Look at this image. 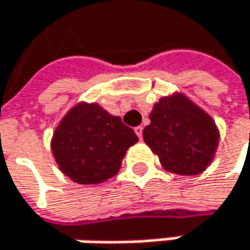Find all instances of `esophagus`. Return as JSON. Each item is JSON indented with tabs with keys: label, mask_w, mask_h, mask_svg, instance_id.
Listing matches in <instances>:
<instances>
[{
	"label": "esophagus",
	"mask_w": 250,
	"mask_h": 250,
	"mask_svg": "<svg viewBox=\"0 0 250 250\" xmlns=\"http://www.w3.org/2000/svg\"><path fill=\"white\" fill-rule=\"evenodd\" d=\"M142 130H144V127H142V126H138V127H135V133L138 135V138H139V139L142 138Z\"/></svg>",
	"instance_id": "esophagus-1"
}]
</instances>
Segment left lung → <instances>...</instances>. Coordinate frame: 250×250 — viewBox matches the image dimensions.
I'll use <instances>...</instances> for the list:
<instances>
[{
	"label": "left lung",
	"instance_id": "1",
	"mask_svg": "<svg viewBox=\"0 0 250 250\" xmlns=\"http://www.w3.org/2000/svg\"><path fill=\"white\" fill-rule=\"evenodd\" d=\"M142 136L163 168L180 175L203 172L214 156L219 133L213 120L185 96L162 97Z\"/></svg>",
	"mask_w": 250,
	"mask_h": 250
}]
</instances>
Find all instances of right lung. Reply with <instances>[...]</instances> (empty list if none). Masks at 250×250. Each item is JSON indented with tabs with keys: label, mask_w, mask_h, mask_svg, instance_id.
<instances>
[{
	"label": "right lung",
	"mask_w": 250,
	"mask_h": 250,
	"mask_svg": "<svg viewBox=\"0 0 250 250\" xmlns=\"http://www.w3.org/2000/svg\"><path fill=\"white\" fill-rule=\"evenodd\" d=\"M136 141L120 117L96 103H79L57 127L52 153L67 177L79 185H96L118 172L126 150Z\"/></svg>",
	"instance_id": "right-lung-1"
}]
</instances>
